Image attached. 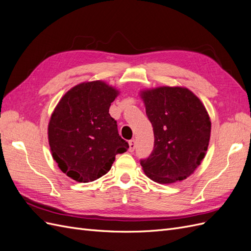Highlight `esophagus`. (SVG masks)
Listing matches in <instances>:
<instances>
[{
  "instance_id": "1",
  "label": "esophagus",
  "mask_w": 251,
  "mask_h": 251,
  "mask_svg": "<svg viewBox=\"0 0 251 251\" xmlns=\"http://www.w3.org/2000/svg\"><path fill=\"white\" fill-rule=\"evenodd\" d=\"M128 146H130V151H134L135 148H136V143H135V140L132 139L128 141Z\"/></svg>"
}]
</instances>
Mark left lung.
<instances>
[{
  "mask_svg": "<svg viewBox=\"0 0 251 251\" xmlns=\"http://www.w3.org/2000/svg\"><path fill=\"white\" fill-rule=\"evenodd\" d=\"M153 126L154 149L140 164L147 176L169 184L186 179L201 164L210 138L208 113L192 91L160 87L141 92Z\"/></svg>",
  "mask_w": 251,
  "mask_h": 251,
  "instance_id": "left-lung-1",
  "label": "left lung"
}]
</instances>
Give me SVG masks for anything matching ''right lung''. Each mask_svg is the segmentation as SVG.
<instances>
[{
    "mask_svg": "<svg viewBox=\"0 0 251 251\" xmlns=\"http://www.w3.org/2000/svg\"><path fill=\"white\" fill-rule=\"evenodd\" d=\"M117 95L116 89L96 80L73 87L57 103L48 138L53 159L68 177L83 183L100 178L128 149L109 113Z\"/></svg>",
    "mask_w": 251,
    "mask_h": 251,
    "instance_id": "add662e5",
    "label": "right lung"
}]
</instances>
